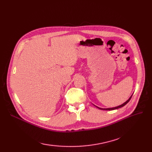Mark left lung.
<instances>
[{
	"label": "left lung",
	"instance_id": "obj_1",
	"mask_svg": "<svg viewBox=\"0 0 152 152\" xmlns=\"http://www.w3.org/2000/svg\"><path fill=\"white\" fill-rule=\"evenodd\" d=\"M132 94L131 96V97L129 98L126 102H125V103H124L123 104H121V105H119V106H118V107H113V108H99V107H96V105H94L95 107H97L98 108H99V109H100V110H116V109H118V108H122V107H123L124 106H125L130 101V99H131V97H132Z\"/></svg>",
	"mask_w": 152,
	"mask_h": 152
}]
</instances>
